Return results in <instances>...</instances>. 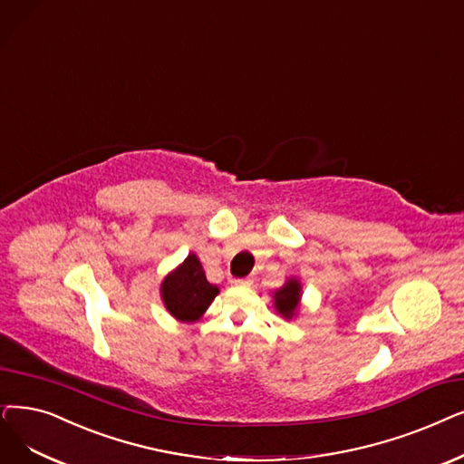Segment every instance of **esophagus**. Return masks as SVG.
I'll list each match as a JSON object with an SVG mask.
<instances>
[{"instance_id":"34e87169","label":"esophagus","mask_w":464,"mask_h":464,"mask_svg":"<svg viewBox=\"0 0 464 464\" xmlns=\"http://www.w3.org/2000/svg\"><path fill=\"white\" fill-rule=\"evenodd\" d=\"M231 285L235 286H250L252 285V278L246 276V278H231Z\"/></svg>"}]
</instances>
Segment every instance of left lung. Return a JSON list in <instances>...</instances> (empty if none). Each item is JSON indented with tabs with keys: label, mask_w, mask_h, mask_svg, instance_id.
Wrapping results in <instances>:
<instances>
[{
	"label": "left lung",
	"mask_w": 464,
	"mask_h": 464,
	"mask_svg": "<svg viewBox=\"0 0 464 464\" xmlns=\"http://www.w3.org/2000/svg\"><path fill=\"white\" fill-rule=\"evenodd\" d=\"M301 295H304V286H301L299 278L290 276L285 285L273 292L275 311L286 320L295 318L301 309Z\"/></svg>",
	"instance_id": "8db88e82"
}]
</instances>
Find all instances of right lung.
Segmentation results:
<instances>
[{
  "instance_id": "add662e5",
  "label": "right lung",
  "mask_w": 464,
  "mask_h": 464,
  "mask_svg": "<svg viewBox=\"0 0 464 464\" xmlns=\"http://www.w3.org/2000/svg\"><path fill=\"white\" fill-rule=\"evenodd\" d=\"M218 294L219 288L207 280L205 269L195 252H189L182 264L160 282V299L165 309L178 322H186V324L203 316Z\"/></svg>"
}]
</instances>
